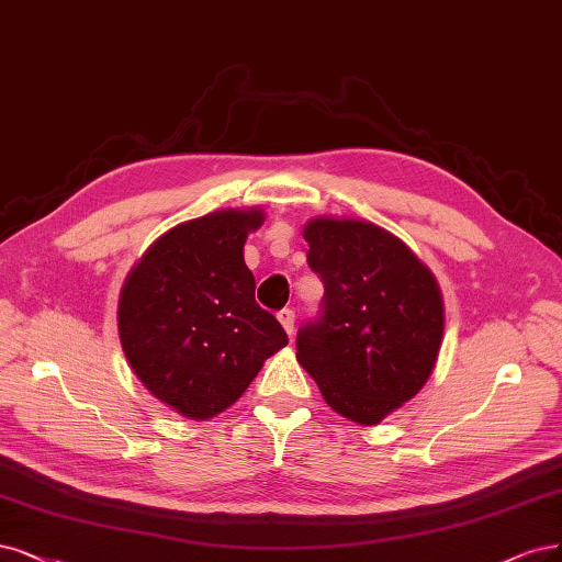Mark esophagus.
<instances>
[{
	"instance_id": "obj_1",
	"label": "esophagus",
	"mask_w": 562,
	"mask_h": 562,
	"mask_svg": "<svg viewBox=\"0 0 562 562\" xmlns=\"http://www.w3.org/2000/svg\"><path fill=\"white\" fill-rule=\"evenodd\" d=\"M277 318H279V323L283 325V330L293 337V330H295V314L290 312V308H281V312L277 314Z\"/></svg>"
}]
</instances>
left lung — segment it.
<instances>
[{
  "label": "left lung",
  "mask_w": 562,
  "mask_h": 562,
  "mask_svg": "<svg viewBox=\"0 0 562 562\" xmlns=\"http://www.w3.org/2000/svg\"><path fill=\"white\" fill-rule=\"evenodd\" d=\"M302 235L325 297L321 321L297 333V362L339 416L376 425L435 370L439 283L409 246L370 221L316 216Z\"/></svg>",
  "instance_id": "left-lung-1"
}]
</instances>
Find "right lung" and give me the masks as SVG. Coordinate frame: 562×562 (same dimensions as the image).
<instances>
[{
  "mask_svg": "<svg viewBox=\"0 0 562 562\" xmlns=\"http://www.w3.org/2000/svg\"><path fill=\"white\" fill-rule=\"evenodd\" d=\"M262 223V206L186 221L148 246L121 288L119 337L132 372L190 420L235 404L288 344L258 306L244 262V244Z\"/></svg>",
  "mask_w": 562,
  "mask_h": 562,
  "instance_id": "1",
  "label": "right lung"
}]
</instances>
